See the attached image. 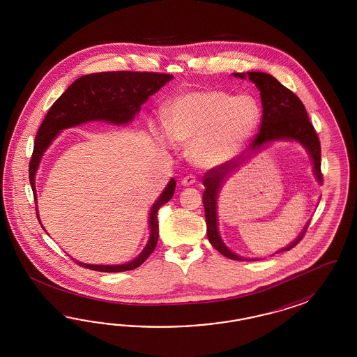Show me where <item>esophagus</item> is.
Here are the masks:
<instances>
[{"mask_svg": "<svg viewBox=\"0 0 357 357\" xmlns=\"http://www.w3.org/2000/svg\"><path fill=\"white\" fill-rule=\"evenodd\" d=\"M195 182H196V178H195L194 175H185L183 179H182V184H183L184 187L191 185V184H194Z\"/></svg>", "mask_w": 357, "mask_h": 357, "instance_id": "34e87169", "label": "esophagus"}]
</instances>
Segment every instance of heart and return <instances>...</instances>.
<instances>
[{"label":"heart","mask_w":357,"mask_h":357,"mask_svg":"<svg viewBox=\"0 0 357 357\" xmlns=\"http://www.w3.org/2000/svg\"><path fill=\"white\" fill-rule=\"evenodd\" d=\"M260 107L251 96L222 90H197L174 98L167 109L169 128L158 132L166 146L188 145L191 161L212 169L231 161L258 128Z\"/></svg>","instance_id":"obj_1"}]
</instances>
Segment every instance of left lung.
<instances>
[{"mask_svg": "<svg viewBox=\"0 0 357 357\" xmlns=\"http://www.w3.org/2000/svg\"><path fill=\"white\" fill-rule=\"evenodd\" d=\"M233 75L242 79L249 77L250 81L254 82L255 86L259 89L263 106L261 124L259 133L250 144L248 151L229 162L211 169L203 178V184L206 187V191L203 194V204L206 211V237L211 245L229 259L259 260L258 258H242L234 254L231 250L227 249V245L220 237L217 220V200L220 190L227 182V178L234 172H237L241 165L246 163L248 160L254 157L257 153H259L273 141L300 142L310 155V160L313 162L314 175L318 183L322 184L324 179L321 173V142L300 98L289 89L281 85L275 77L263 72H248ZM307 225L309 222H306L303 231L291 245L282 248L278 252L293 249L303 239Z\"/></svg>", "mask_w": 357, "mask_h": 357, "instance_id": "8db88e82", "label": "left lung"}]
</instances>
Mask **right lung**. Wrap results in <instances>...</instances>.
<instances>
[{"label": "right lung", "mask_w": 357, "mask_h": 357, "mask_svg": "<svg viewBox=\"0 0 357 357\" xmlns=\"http://www.w3.org/2000/svg\"><path fill=\"white\" fill-rule=\"evenodd\" d=\"M172 75L151 72H102L79 77L68 87L45 115L33 142V151L29 175L38 212V197L35 188V175L39 169L44 151L50 148L59 133L87 121H106L116 126L128 124L139 114L141 105L155 94L161 87L173 79ZM173 178L165 187L162 194L151 206L149 212L151 234L148 243L137 258L124 264H87L75 260L77 264L99 272H123L135 270L141 266L155 249L158 242V209L174 196ZM40 222V218H39Z\"/></svg>", "instance_id": "right-lung-1"}]
</instances>
